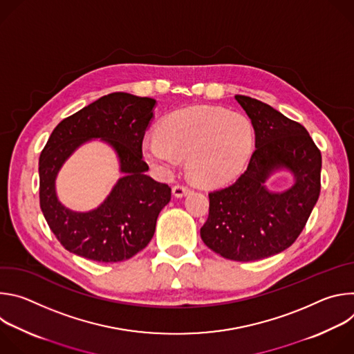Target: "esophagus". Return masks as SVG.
Segmentation results:
<instances>
[{
  "label": "esophagus",
  "mask_w": 354,
  "mask_h": 354,
  "mask_svg": "<svg viewBox=\"0 0 354 354\" xmlns=\"http://www.w3.org/2000/svg\"><path fill=\"white\" fill-rule=\"evenodd\" d=\"M189 192H190L189 187H186V186H183V185H176V186L172 187V193H174L175 197H183V196H186Z\"/></svg>",
  "instance_id": "esophagus-1"
}]
</instances>
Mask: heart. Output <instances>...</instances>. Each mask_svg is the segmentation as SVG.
Listing matches in <instances>:
<instances>
[{
	"label": "heart",
	"instance_id": "heart-1",
	"mask_svg": "<svg viewBox=\"0 0 354 354\" xmlns=\"http://www.w3.org/2000/svg\"><path fill=\"white\" fill-rule=\"evenodd\" d=\"M161 134L142 140L144 160L161 174L172 172L187 157V174L197 185L214 187L234 180L255 145L250 120L224 108L192 106L174 112Z\"/></svg>",
	"mask_w": 354,
	"mask_h": 354
}]
</instances>
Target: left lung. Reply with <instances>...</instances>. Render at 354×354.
Here are the masks:
<instances>
[{
    "label": "left lung",
    "mask_w": 354,
    "mask_h": 354,
    "mask_svg": "<svg viewBox=\"0 0 354 354\" xmlns=\"http://www.w3.org/2000/svg\"><path fill=\"white\" fill-rule=\"evenodd\" d=\"M255 130V151L246 171L228 187L209 193L203 242L225 259L259 261L280 254L298 238L321 192V151L304 126L258 99L235 95ZM288 170L295 183L283 192L267 179Z\"/></svg>",
    "instance_id": "8db88e82"
}]
</instances>
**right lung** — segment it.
<instances>
[{
	"label": "right lung",
	"instance_id": "1",
	"mask_svg": "<svg viewBox=\"0 0 354 354\" xmlns=\"http://www.w3.org/2000/svg\"><path fill=\"white\" fill-rule=\"evenodd\" d=\"M157 100L113 92L57 124L39 158L40 209L60 243L95 262H122L142 250L156 232L171 187L145 175L141 144ZM99 138L120 160V178L96 209L74 212L57 197L55 179L64 162L82 144Z\"/></svg>",
	"mask_w": 354,
	"mask_h": 354
}]
</instances>
